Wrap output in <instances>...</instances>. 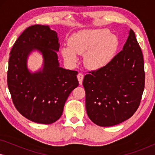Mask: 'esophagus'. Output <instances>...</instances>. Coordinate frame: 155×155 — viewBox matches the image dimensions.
Returning a JSON list of instances; mask_svg holds the SVG:
<instances>
[{
    "instance_id": "obj_1",
    "label": "esophagus",
    "mask_w": 155,
    "mask_h": 155,
    "mask_svg": "<svg viewBox=\"0 0 155 155\" xmlns=\"http://www.w3.org/2000/svg\"><path fill=\"white\" fill-rule=\"evenodd\" d=\"M77 77H78V81H79L80 84H82V81H83V78H84L83 74L78 73V75Z\"/></svg>"
}]
</instances>
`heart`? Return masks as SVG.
Here are the masks:
<instances>
[{
    "mask_svg": "<svg viewBox=\"0 0 155 155\" xmlns=\"http://www.w3.org/2000/svg\"><path fill=\"white\" fill-rule=\"evenodd\" d=\"M68 47L62 48L65 60L74 64L77 62L76 54L83 55L84 64L92 70L105 66L115 54L118 40L105 29H87L72 36Z\"/></svg>",
    "mask_w": 155,
    "mask_h": 155,
    "instance_id": "1",
    "label": "heart"
}]
</instances>
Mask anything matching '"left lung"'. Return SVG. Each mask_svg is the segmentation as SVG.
Wrapping results in <instances>:
<instances>
[{"label":"left lung","instance_id":"1","mask_svg":"<svg viewBox=\"0 0 155 155\" xmlns=\"http://www.w3.org/2000/svg\"><path fill=\"white\" fill-rule=\"evenodd\" d=\"M145 79L143 53L130 29L121 51L105 66L89 71L84 77L86 110L90 120L107 127L130 118L140 104Z\"/></svg>","mask_w":155,"mask_h":155}]
</instances>
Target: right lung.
Here are the masks:
<instances>
[{"label":"right lung","instance_id":"obj_1","mask_svg":"<svg viewBox=\"0 0 155 155\" xmlns=\"http://www.w3.org/2000/svg\"><path fill=\"white\" fill-rule=\"evenodd\" d=\"M57 33L48 26L28 27L15 42L8 61V86L16 109L38 124H51L62 115L69 94L79 84L78 72L59 67ZM44 57L41 71L31 74L26 58L33 50Z\"/></svg>","mask_w":155,"mask_h":155}]
</instances>
